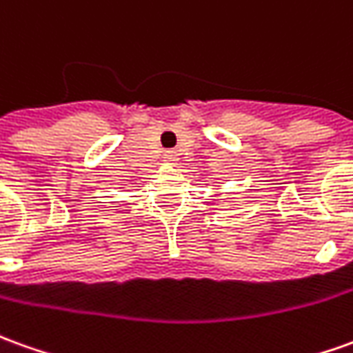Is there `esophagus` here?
<instances>
[{
	"mask_svg": "<svg viewBox=\"0 0 353 353\" xmlns=\"http://www.w3.org/2000/svg\"><path fill=\"white\" fill-rule=\"evenodd\" d=\"M164 160H166V162H170V164H172V162H176L177 152L176 151H166V152H164Z\"/></svg>",
	"mask_w": 353,
	"mask_h": 353,
	"instance_id": "obj_1",
	"label": "esophagus"
}]
</instances>
